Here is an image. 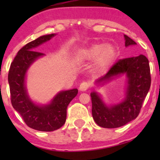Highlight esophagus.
<instances>
[{
    "label": "esophagus",
    "instance_id": "obj_1",
    "mask_svg": "<svg viewBox=\"0 0 160 160\" xmlns=\"http://www.w3.org/2000/svg\"><path fill=\"white\" fill-rule=\"evenodd\" d=\"M89 87H90V84L87 82H83L79 86V90L81 91H86V90H88Z\"/></svg>",
    "mask_w": 160,
    "mask_h": 160
}]
</instances>
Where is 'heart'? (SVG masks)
Instances as JSON below:
<instances>
[{"label":"heart","mask_w":160,"mask_h":160,"mask_svg":"<svg viewBox=\"0 0 160 160\" xmlns=\"http://www.w3.org/2000/svg\"><path fill=\"white\" fill-rule=\"evenodd\" d=\"M116 47L112 44L94 43L81 49L78 52V59L81 61H95V66L98 70H107L116 59Z\"/></svg>","instance_id":"b5f03b06"}]
</instances>
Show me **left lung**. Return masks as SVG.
<instances>
[{"label": "left lung", "mask_w": 160, "mask_h": 160, "mask_svg": "<svg viewBox=\"0 0 160 160\" xmlns=\"http://www.w3.org/2000/svg\"><path fill=\"white\" fill-rule=\"evenodd\" d=\"M124 38L126 47L136 45V42L127 35H124ZM123 73L128 78V87L125 98L121 102L107 107L98 93L90 94L93 118L99 127L120 128L136 118L140 112L152 82L149 61L144 55L120 59L106 75L98 79L96 83L105 82Z\"/></svg>", "instance_id": "8db88e82"}]
</instances>
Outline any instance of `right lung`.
<instances>
[{
	"instance_id": "add662e5",
	"label": "right lung",
	"mask_w": 160,
	"mask_h": 160,
	"mask_svg": "<svg viewBox=\"0 0 160 160\" xmlns=\"http://www.w3.org/2000/svg\"><path fill=\"white\" fill-rule=\"evenodd\" d=\"M54 35H44L26 44L14 58L8 71L12 107L21 114L28 127L37 131H53L62 128L66 122L68 105L78 92V89L61 91L49 104L42 106L35 104L28 95L25 85L26 72L34 61L44 55L36 51V48Z\"/></svg>"
}]
</instances>
